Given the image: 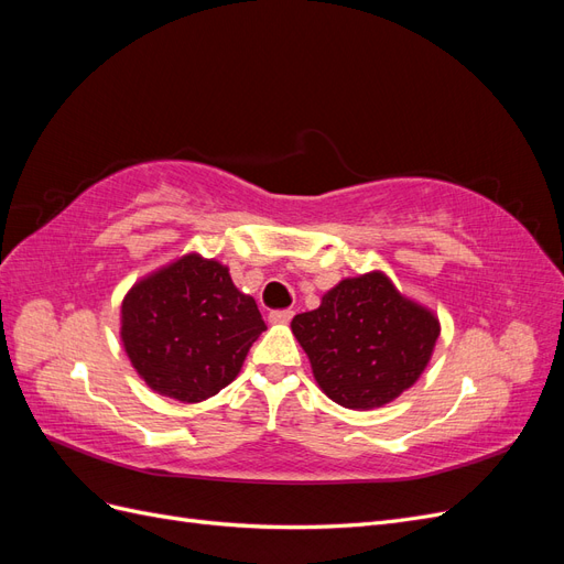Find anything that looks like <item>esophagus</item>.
Here are the masks:
<instances>
[{"label":"esophagus","instance_id":"34e87169","mask_svg":"<svg viewBox=\"0 0 564 564\" xmlns=\"http://www.w3.org/2000/svg\"><path fill=\"white\" fill-rule=\"evenodd\" d=\"M292 317H294V311H272V313L268 315V319H270L272 324H286Z\"/></svg>","mask_w":564,"mask_h":564}]
</instances>
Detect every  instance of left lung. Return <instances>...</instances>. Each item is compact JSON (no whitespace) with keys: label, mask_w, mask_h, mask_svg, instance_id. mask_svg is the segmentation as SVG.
<instances>
[{"label":"left lung","mask_w":564,"mask_h":564,"mask_svg":"<svg viewBox=\"0 0 564 564\" xmlns=\"http://www.w3.org/2000/svg\"><path fill=\"white\" fill-rule=\"evenodd\" d=\"M292 332L324 395L346 409L400 398L429 367L440 319L398 292L381 270L340 280Z\"/></svg>","instance_id":"obj_1"}]
</instances>
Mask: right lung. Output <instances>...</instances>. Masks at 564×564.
<instances>
[{"label":"right lung","instance_id":"add662e5","mask_svg":"<svg viewBox=\"0 0 564 564\" xmlns=\"http://www.w3.org/2000/svg\"><path fill=\"white\" fill-rule=\"evenodd\" d=\"M119 322L139 377L178 402H202L235 381L265 332L259 305L232 284L228 268L199 253L135 282Z\"/></svg>","mask_w":564,"mask_h":564}]
</instances>
